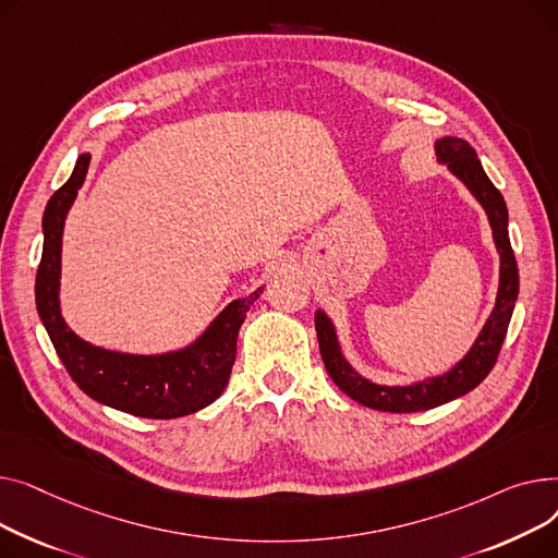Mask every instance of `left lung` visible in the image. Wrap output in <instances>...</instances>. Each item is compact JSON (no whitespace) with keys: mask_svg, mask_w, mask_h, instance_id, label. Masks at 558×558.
Masks as SVG:
<instances>
[{"mask_svg":"<svg viewBox=\"0 0 558 558\" xmlns=\"http://www.w3.org/2000/svg\"><path fill=\"white\" fill-rule=\"evenodd\" d=\"M435 155L437 161L444 163V167L471 191V195L480 203L488 218L490 232H494V243L500 254V283L496 294V306L490 311L480 336L475 338L473 347L464 353V357L457 360V363L444 374L425 376L423 380H414L408 385H380L355 372L342 353L333 319L326 315L324 308H317L315 331L326 372H329L333 383L347 397H351L360 405L380 412H421L439 408L448 401L469 395V391L475 389L488 376V372L494 369L518 300V266L509 243V211L502 193L486 178L477 153L469 142L450 135L439 137L435 142Z\"/></svg>","mask_w":558,"mask_h":558,"instance_id":"left-lung-1","label":"left lung"}]
</instances>
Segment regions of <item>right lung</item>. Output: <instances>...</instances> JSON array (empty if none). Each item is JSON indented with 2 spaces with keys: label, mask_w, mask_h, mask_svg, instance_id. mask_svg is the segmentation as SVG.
I'll return each mask as SVG.
<instances>
[{
  "label": "right lung",
  "mask_w": 558,
  "mask_h": 558,
  "mask_svg": "<svg viewBox=\"0 0 558 558\" xmlns=\"http://www.w3.org/2000/svg\"><path fill=\"white\" fill-rule=\"evenodd\" d=\"M89 153L47 203L43 258L36 277V306L51 344L85 395L108 408L144 416L178 418L211 405L227 387L236 360V338L250 306L264 292L229 302L193 342L163 353H125L96 347L76 336L60 311V266L64 220L89 169Z\"/></svg>",
  "instance_id": "right-lung-1"
}]
</instances>
